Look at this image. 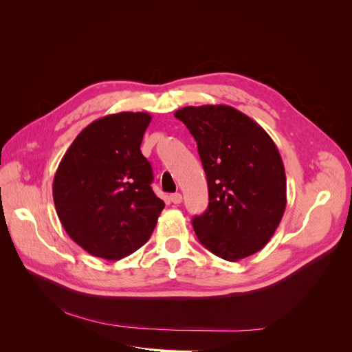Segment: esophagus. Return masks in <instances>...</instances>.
I'll return each instance as SVG.
<instances>
[{
	"mask_svg": "<svg viewBox=\"0 0 352 352\" xmlns=\"http://www.w3.org/2000/svg\"><path fill=\"white\" fill-rule=\"evenodd\" d=\"M170 201H172L173 204H180V202H182V195H180L179 192L172 194V195H170Z\"/></svg>",
	"mask_w": 352,
	"mask_h": 352,
	"instance_id": "34e87169",
	"label": "esophagus"
}]
</instances>
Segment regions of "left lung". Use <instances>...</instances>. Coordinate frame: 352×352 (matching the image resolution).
I'll list each match as a JSON object with an SVG mask.
<instances>
[{
    "mask_svg": "<svg viewBox=\"0 0 352 352\" xmlns=\"http://www.w3.org/2000/svg\"><path fill=\"white\" fill-rule=\"evenodd\" d=\"M195 138L207 176L208 207L192 226L204 247L226 261L263 250L286 207V176L278 146L263 127L230 105L175 113Z\"/></svg>",
    "mask_w": 352,
    "mask_h": 352,
    "instance_id": "obj_1",
    "label": "left lung"
}]
</instances>
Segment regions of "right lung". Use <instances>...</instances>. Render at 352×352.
I'll use <instances>...</instances> for the list:
<instances>
[{
  "instance_id": "add662e5",
  "label": "right lung",
  "mask_w": 352,
  "mask_h": 352,
  "mask_svg": "<svg viewBox=\"0 0 352 352\" xmlns=\"http://www.w3.org/2000/svg\"><path fill=\"white\" fill-rule=\"evenodd\" d=\"M151 116L123 111L92 122L61 158L52 198L67 235L95 257L120 260L150 239L164 208L141 153Z\"/></svg>"
}]
</instances>
